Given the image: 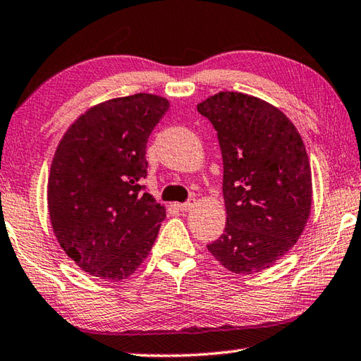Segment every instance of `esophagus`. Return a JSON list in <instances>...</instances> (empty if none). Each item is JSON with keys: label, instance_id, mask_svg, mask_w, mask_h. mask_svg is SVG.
Instances as JSON below:
<instances>
[{"label": "esophagus", "instance_id": "34e87169", "mask_svg": "<svg viewBox=\"0 0 361 361\" xmlns=\"http://www.w3.org/2000/svg\"><path fill=\"white\" fill-rule=\"evenodd\" d=\"M193 206H195V200H188L187 203H180V204H177V207H179V209H180V211H184V212L190 211Z\"/></svg>", "mask_w": 361, "mask_h": 361}]
</instances>
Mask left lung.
I'll use <instances>...</instances> for the list:
<instances>
[{
    "label": "left lung",
    "instance_id": "8db88e82",
    "mask_svg": "<svg viewBox=\"0 0 361 361\" xmlns=\"http://www.w3.org/2000/svg\"><path fill=\"white\" fill-rule=\"evenodd\" d=\"M224 157V235L207 250L235 274L271 268L298 241L312 204L306 145L286 114L262 98L219 92L198 104Z\"/></svg>",
    "mask_w": 361,
    "mask_h": 361
}]
</instances>
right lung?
Listing matches in <instances>:
<instances>
[{
	"mask_svg": "<svg viewBox=\"0 0 361 361\" xmlns=\"http://www.w3.org/2000/svg\"><path fill=\"white\" fill-rule=\"evenodd\" d=\"M169 101L136 93L92 106L54 154L47 207L54 235L87 274L118 282L147 258L166 207L141 192L145 147Z\"/></svg>",
	"mask_w": 361,
	"mask_h": 361,
	"instance_id": "obj_1",
	"label": "right lung"
}]
</instances>
